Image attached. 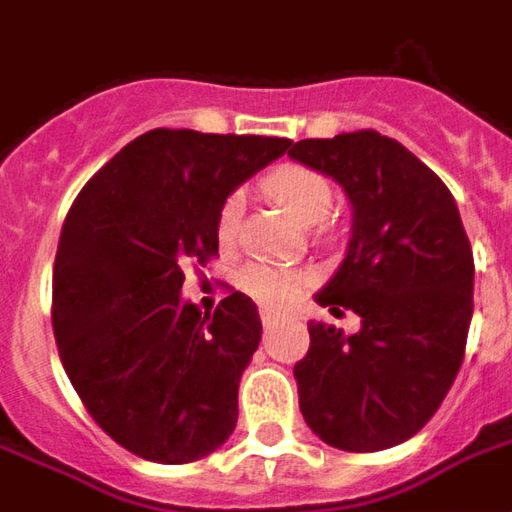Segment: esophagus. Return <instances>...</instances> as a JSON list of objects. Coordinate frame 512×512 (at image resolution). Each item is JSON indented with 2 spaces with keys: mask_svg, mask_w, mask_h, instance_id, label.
Masks as SVG:
<instances>
[{
  "mask_svg": "<svg viewBox=\"0 0 512 512\" xmlns=\"http://www.w3.org/2000/svg\"><path fill=\"white\" fill-rule=\"evenodd\" d=\"M260 321H263V326H274V323L279 321V312L277 310H260Z\"/></svg>",
  "mask_w": 512,
  "mask_h": 512,
  "instance_id": "esophagus-1",
  "label": "esophagus"
}]
</instances>
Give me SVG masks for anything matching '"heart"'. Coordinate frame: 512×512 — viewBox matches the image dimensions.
<instances>
[{"mask_svg":"<svg viewBox=\"0 0 512 512\" xmlns=\"http://www.w3.org/2000/svg\"><path fill=\"white\" fill-rule=\"evenodd\" d=\"M260 189L266 191L271 200L279 202L296 222L307 227L323 222L332 208V183L323 178L318 169L304 167V164H285V167L271 169L260 183ZM241 216H244L241 194L224 197L216 213L219 244L230 246L238 238ZM301 285H304V277L299 271L279 266V263H266V260H252L238 271V288L268 307H279L290 301L299 293Z\"/></svg>","mask_w":512,"mask_h":512,"instance_id":"1","label":"heart"}]
</instances>
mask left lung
Segmentation results:
<instances>
[{
    "label": "left lung",
    "mask_w": 512,
    "mask_h": 512,
    "mask_svg": "<svg viewBox=\"0 0 512 512\" xmlns=\"http://www.w3.org/2000/svg\"><path fill=\"white\" fill-rule=\"evenodd\" d=\"M351 200L348 255L318 304L362 329L307 323L296 362L312 433L348 452H378L425 428L458 376L472 323L474 257L450 189L397 139L373 128L301 139L288 150Z\"/></svg>",
    "instance_id": "8db88e82"
}]
</instances>
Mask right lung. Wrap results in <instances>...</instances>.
<instances>
[{"label": "right lung", "instance_id": "right-lung-1", "mask_svg": "<svg viewBox=\"0 0 512 512\" xmlns=\"http://www.w3.org/2000/svg\"><path fill=\"white\" fill-rule=\"evenodd\" d=\"M290 139L153 128L87 180L54 260L51 326L62 367L106 436L153 463L219 450L260 345L255 301L213 315L180 299L186 266L219 252L224 197Z\"/></svg>", "mask_w": 512, "mask_h": 512}]
</instances>
